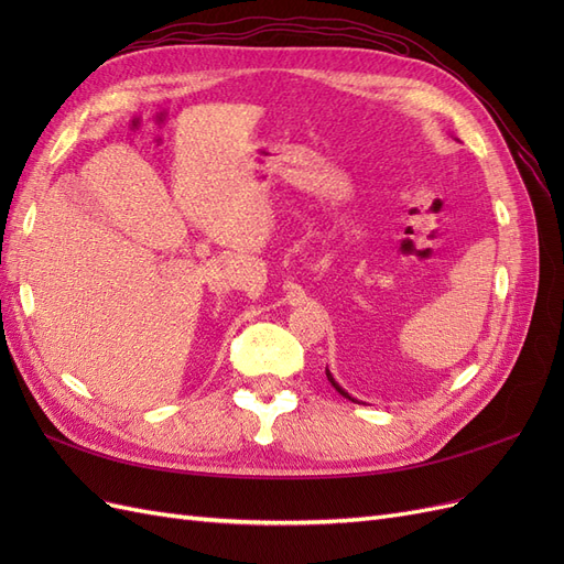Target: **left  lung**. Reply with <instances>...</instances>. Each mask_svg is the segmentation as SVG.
Wrapping results in <instances>:
<instances>
[{"label": "left lung", "instance_id": "8db88e82", "mask_svg": "<svg viewBox=\"0 0 564 564\" xmlns=\"http://www.w3.org/2000/svg\"><path fill=\"white\" fill-rule=\"evenodd\" d=\"M327 379H329V381H332V386H334V388H336V390H338V392H340V395H344V398H348V400H352V398H350V395H348V392H346V390H344V388H340V386H338V383H336V381H334V377H332V373H329V369H327ZM352 402H357V400H352Z\"/></svg>", "mask_w": 564, "mask_h": 564}]
</instances>
